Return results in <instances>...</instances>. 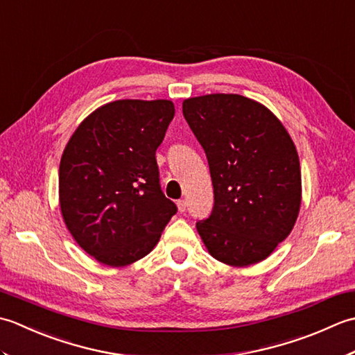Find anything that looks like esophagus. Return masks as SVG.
I'll list each match as a JSON object with an SVG mask.
<instances>
[{"mask_svg": "<svg viewBox=\"0 0 355 355\" xmlns=\"http://www.w3.org/2000/svg\"><path fill=\"white\" fill-rule=\"evenodd\" d=\"M177 207H178V212H186V207H187V202L186 200H178L177 201Z\"/></svg>", "mask_w": 355, "mask_h": 355, "instance_id": "obj_1", "label": "esophagus"}]
</instances>
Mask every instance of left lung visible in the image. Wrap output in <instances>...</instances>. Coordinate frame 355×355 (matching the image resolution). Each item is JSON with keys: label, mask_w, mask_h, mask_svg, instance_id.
Here are the masks:
<instances>
[{"label": "left lung", "mask_w": 355, "mask_h": 355, "mask_svg": "<svg viewBox=\"0 0 355 355\" xmlns=\"http://www.w3.org/2000/svg\"><path fill=\"white\" fill-rule=\"evenodd\" d=\"M183 116L209 162L215 205L197 230L209 253L247 267L290 235L302 200L296 146L273 112L239 94L183 102Z\"/></svg>", "instance_id": "left-lung-1"}]
</instances>
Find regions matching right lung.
I'll list each match as a JSON object with an SVG mask.
<instances>
[{"instance_id": "1", "label": "right lung", "mask_w": 355, "mask_h": 355, "mask_svg": "<svg viewBox=\"0 0 355 355\" xmlns=\"http://www.w3.org/2000/svg\"><path fill=\"white\" fill-rule=\"evenodd\" d=\"M175 114L171 101H114L73 132L59 164V205L84 250L110 267L146 256L177 206L164 197L155 150Z\"/></svg>"}]
</instances>
